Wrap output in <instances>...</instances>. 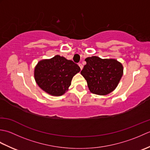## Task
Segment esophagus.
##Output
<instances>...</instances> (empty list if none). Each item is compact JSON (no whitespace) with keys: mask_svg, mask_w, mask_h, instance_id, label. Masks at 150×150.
I'll return each instance as SVG.
<instances>
[{"mask_svg":"<svg viewBox=\"0 0 150 150\" xmlns=\"http://www.w3.org/2000/svg\"><path fill=\"white\" fill-rule=\"evenodd\" d=\"M79 67H80L81 69L82 70V68H83V66H82V64H81V63H79Z\"/></svg>","mask_w":150,"mask_h":150,"instance_id":"34e87169","label":"esophagus"}]
</instances>
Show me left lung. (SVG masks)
I'll list each match as a JSON object with an SVG mask.
<instances>
[{
    "instance_id": "obj_1",
    "label": "left lung",
    "mask_w": 150,
    "mask_h": 150,
    "mask_svg": "<svg viewBox=\"0 0 150 150\" xmlns=\"http://www.w3.org/2000/svg\"><path fill=\"white\" fill-rule=\"evenodd\" d=\"M85 61L86 64L81 73L92 93L106 95L115 90L123 75L122 63L114 59L97 56L88 57Z\"/></svg>"
}]
</instances>
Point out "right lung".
Masks as SVG:
<instances>
[{
    "instance_id": "1",
    "label": "right lung",
    "mask_w": 150,
    "mask_h": 150,
    "mask_svg": "<svg viewBox=\"0 0 150 150\" xmlns=\"http://www.w3.org/2000/svg\"><path fill=\"white\" fill-rule=\"evenodd\" d=\"M81 68L72 60L57 55L50 59L41 60L34 69L38 86L52 96H61L68 90L73 76Z\"/></svg>"
}]
</instances>
